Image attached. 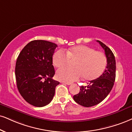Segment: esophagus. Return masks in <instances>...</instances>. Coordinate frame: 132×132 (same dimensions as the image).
<instances>
[{
    "label": "esophagus",
    "mask_w": 132,
    "mask_h": 132,
    "mask_svg": "<svg viewBox=\"0 0 132 132\" xmlns=\"http://www.w3.org/2000/svg\"><path fill=\"white\" fill-rule=\"evenodd\" d=\"M63 83L65 84H67V85H71V83H70V82H63Z\"/></svg>",
    "instance_id": "34e87169"
}]
</instances>
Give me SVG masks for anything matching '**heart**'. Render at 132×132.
I'll use <instances>...</instances> for the list:
<instances>
[{"mask_svg":"<svg viewBox=\"0 0 132 132\" xmlns=\"http://www.w3.org/2000/svg\"><path fill=\"white\" fill-rule=\"evenodd\" d=\"M70 59H76L74 67H65L57 71L59 80L71 82L83 77L86 79H94L103 73L106 65L105 54L96 51L95 49L85 45L73 47L65 53L59 50L54 54L53 62L57 68L67 65Z\"/></svg>","mask_w":132,"mask_h":132,"instance_id":"b5f03b06","label":"heart"}]
</instances>
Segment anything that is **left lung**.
Segmentation results:
<instances>
[{
	"mask_svg": "<svg viewBox=\"0 0 132 132\" xmlns=\"http://www.w3.org/2000/svg\"><path fill=\"white\" fill-rule=\"evenodd\" d=\"M97 41L105 50L107 65L102 75L89 81L87 86H81L79 93L73 96L76 103L84 107L93 106L102 102L111 92L116 78V60L114 54L105 44Z\"/></svg>",
	"mask_w": 132,
	"mask_h": 132,
	"instance_id": "8db88e82",
	"label": "left lung"
}]
</instances>
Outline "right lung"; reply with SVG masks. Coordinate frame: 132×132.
<instances>
[{
	"mask_svg": "<svg viewBox=\"0 0 132 132\" xmlns=\"http://www.w3.org/2000/svg\"><path fill=\"white\" fill-rule=\"evenodd\" d=\"M57 45L46 40H33L19 53L15 67L19 93L29 104L45 106L53 100L56 87L53 56Z\"/></svg>",
	"mask_w": 132,
	"mask_h": 132,
	"instance_id": "add662e5",
	"label": "right lung"
}]
</instances>
